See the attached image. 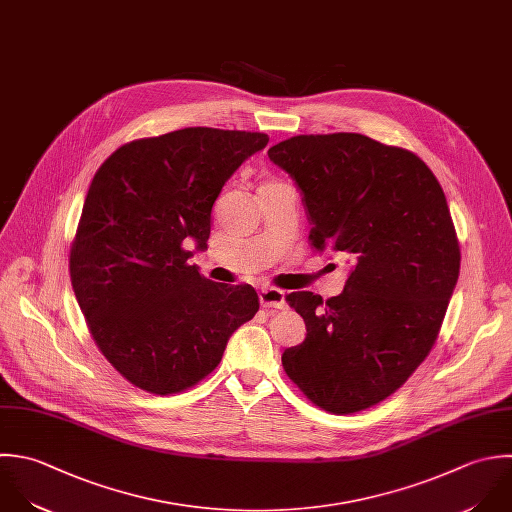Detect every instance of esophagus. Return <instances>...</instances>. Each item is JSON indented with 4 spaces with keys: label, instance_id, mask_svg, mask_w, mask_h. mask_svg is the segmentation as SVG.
Masks as SVG:
<instances>
[{
    "label": "esophagus",
    "instance_id": "34e87169",
    "mask_svg": "<svg viewBox=\"0 0 512 512\" xmlns=\"http://www.w3.org/2000/svg\"><path fill=\"white\" fill-rule=\"evenodd\" d=\"M259 301L263 307H269V309H285L287 307V299H285V293L279 291V289H263L259 293Z\"/></svg>",
    "mask_w": 512,
    "mask_h": 512
}]
</instances>
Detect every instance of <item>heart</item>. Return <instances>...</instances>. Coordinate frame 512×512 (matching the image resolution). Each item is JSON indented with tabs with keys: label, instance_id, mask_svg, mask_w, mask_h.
<instances>
[{
	"label": "heart",
	"instance_id": "b5f03b06",
	"mask_svg": "<svg viewBox=\"0 0 512 512\" xmlns=\"http://www.w3.org/2000/svg\"><path fill=\"white\" fill-rule=\"evenodd\" d=\"M267 183H277V181H265V183H263V185H267Z\"/></svg>",
	"mask_w": 512,
	"mask_h": 512
}]
</instances>
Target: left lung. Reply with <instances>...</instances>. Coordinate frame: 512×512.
Wrapping results in <instances>:
<instances>
[{"label": "left lung", "mask_w": 512, "mask_h": 512, "mask_svg": "<svg viewBox=\"0 0 512 512\" xmlns=\"http://www.w3.org/2000/svg\"><path fill=\"white\" fill-rule=\"evenodd\" d=\"M267 153L301 191L311 247L349 261L341 295H287L307 337L283 369L329 413L369 409L437 341L461 269L447 197L415 153L361 133L297 135Z\"/></svg>", "instance_id": "1"}]
</instances>
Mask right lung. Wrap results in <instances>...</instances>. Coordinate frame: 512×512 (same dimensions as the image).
<instances>
[{
  "mask_svg": "<svg viewBox=\"0 0 512 512\" xmlns=\"http://www.w3.org/2000/svg\"><path fill=\"white\" fill-rule=\"evenodd\" d=\"M269 137L185 127L131 141L97 169L69 253L75 299L105 359L135 387L171 395L205 379L259 311L251 285L201 277L211 209Z\"/></svg>",
  "mask_w": 512,
  "mask_h": 512,
  "instance_id": "1",
  "label": "right lung"
}]
</instances>
